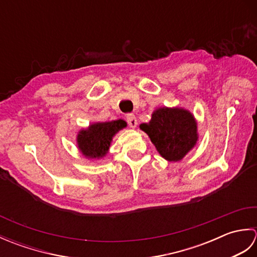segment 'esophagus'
I'll list each match as a JSON object with an SVG mask.
<instances>
[{"instance_id":"34e87169","label":"esophagus","mask_w":257,"mask_h":257,"mask_svg":"<svg viewBox=\"0 0 257 257\" xmlns=\"http://www.w3.org/2000/svg\"><path fill=\"white\" fill-rule=\"evenodd\" d=\"M125 119H127V122L129 124L130 128H136L137 127V118L134 113H128L127 116H125Z\"/></svg>"}]
</instances>
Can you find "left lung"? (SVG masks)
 Listing matches in <instances>:
<instances>
[{"label":"left lung","mask_w":257,"mask_h":257,"mask_svg":"<svg viewBox=\"0 0 257 257\" xmlns=\"http://www.w3.org/2000/svg\"><path fill=\"white\" fill-rule=\"evenodd\" d=\"M140 129L168 161H180L198 141L195 119L183 108H158L149 123H141Z\"/></svg>","instance_id":"obj_1"}]
</instances>
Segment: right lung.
<instances>
[{
    "label": "right lung",
    "instance_id": "right-lung-1",
    "mask_svg": "<svg viewBox=\"0 0 257 257\" xmlns=\"http://www.w3.org/2000/svg\"><path fill=\"white\" fill-rule=\"evenodd\" d=\"M124 127H127V122L122 119L90 124L78 133L79 151L88 159H100L107 155L113 136Z\"/></svg>",
    "mask_w": 257,
    "mask_h": 257
}]
</instances>
